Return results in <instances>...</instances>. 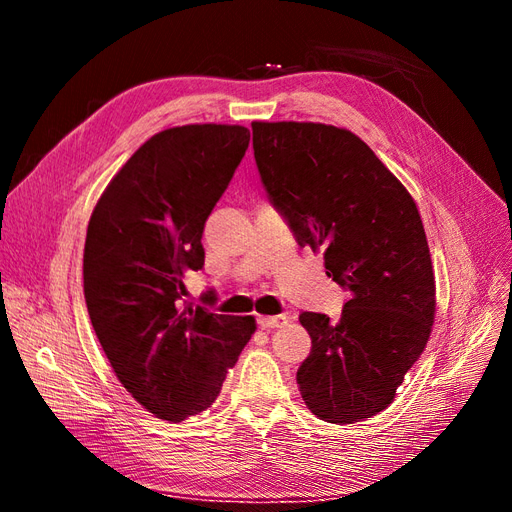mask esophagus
<instances>
[{
	"label": "esophagus",
	"instance_id": "esophagus-1",
	"mask_svg": "<svg viewBox=\"0 0 512 512\" xmlns=\"http://www.w3.org/2000/svg\"><path fill=\"white\" fill-rule=\"evenodd\" d=\"M287 317L285 315H276V317H259L257 323L261 329H274V327H283L287 325Z\"/></svg>",
	"mask_w": 512,
	"mask_h": 512
}]
</instances>
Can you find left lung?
Returning <instances> with one entry per match:
<instances>
[{"mask_svg":"<svg viewBox=\"0 0 512 512\" xmlns=\"http://www.w3.org/2000/svg\"><path fill=\"white\" fill-rule=\"evenodd\" d=\"M261 183L300 246L351 293L334 323L302 312L312 349L298 385L312 415L355 423L385 410L432 334L436 283L421 214L372 148L323 123L253 125Z\"/></svg>","mask_w":512,"mask_h":512,"instance_id":"left-lung-1","label":"left lung"}]
</instances>
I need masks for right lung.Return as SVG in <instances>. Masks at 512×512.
Returning a JSON list of instances; mask_svg holds the SVG:
<instances>
[{"label": "right lung", "instance_id": "add662e5", "mask_svg": "<svg viewBox=\"0 0 512 512\" xmlns=\"http://www.w3.org/2000/svg\"><path fill=\"white\" fill-rule=\"evenodd\" d=\"M242 125H183L146 140L110 180L87 227L85 300L121 385L155 417L185 421L219 398L253 317L180 304L202 270L204 223L249 148Z\"/></svg>", "mask_w": 512, "mask_h": 512}]
</instances>
